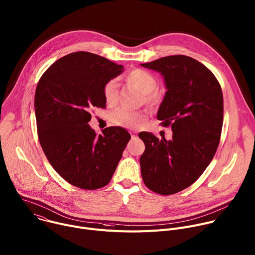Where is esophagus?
Instances as JSON below:
<instances>
[{
    "mask_svg": "<svg viewBox=\"0 0 255 255\" xmlns=\"http://www.w3.org/2000/svg\"><path fill=\"white\" fill-rule=\"evenodd\" d=\"M130 134H131V137H132V139H135V138L137 137V133H136V132H134V131L130 132Z\"/></svg>",
    "mask_w": 255,
    "mask_h": 255,
    "instance_id": "34e87169",
    "label": "esophagus"
}]
</instances>
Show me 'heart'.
Returning <instances> with one entry per match:
<instances>
[{"label": "heart", "instance_id": "1", "mask_svg": "<svg viewBox=\"0 0 255 255\" xmlns=\"http://www.w3.org/2000/svg\"><path fill=\"white\" fill-rule=\"evenodd\" d=\"M126 82L143 94L144 102L155 105L160 101V94L156 90L158 86L157 79L151 73L134 69L126 76ZM118 86L115 80H110L105 84L103 95L107 105L113 106L118 99ZM145 113L142 111H132L125 108H118L111 114V122L115 125L126 128H137L144 121Z\"/></svg>", "mask_w": 255, "mask_h": 255}]
</instances>
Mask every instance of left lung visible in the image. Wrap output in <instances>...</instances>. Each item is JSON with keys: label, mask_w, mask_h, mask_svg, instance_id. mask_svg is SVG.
<instances>
[{"label": "left lung", "mask_w": 255, "mask_h": 255, "mask_svg": "<svg viewBox=\"0 0 255 255\" xmlns=\"http://www.w3.org/2000/svg\"><path fill=\"white\" fill-rule=\"evenodd\" d=\"M160 73L167 89L157 119L170 125L172 139L139 133L145 144L140 157L145 185L161 195L177 193L194 183L211 162L223 123L221 87L203 64L174 55L141 64Z\"/></svg>", "instance_id": "obj_1"}]
</instances>
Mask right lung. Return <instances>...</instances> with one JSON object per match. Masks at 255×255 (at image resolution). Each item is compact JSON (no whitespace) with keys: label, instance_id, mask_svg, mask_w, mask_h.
Returning a JSON list of instances; mask_svg holds the SVG:
<instances>
[{"label":"right lung","instance_id":"obj_1","mask_svg":"<svg viewBox=\"0 0 255 255\" xmlns=\"http://www.w3.org/2000/svg\"><path fill=\"white\" fill-rule=\"evenodd\" d=\"M123 66L89 52L66 55L41 77L35 93L40 144L57 173L86 190L107 185L131 136L121 127L96 135L88 125L90 111L106 105L105 84Z\"/></svg>","mask_w":255,"mask_h":255}]
</instances>
